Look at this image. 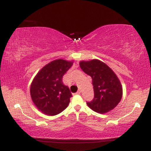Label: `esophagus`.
I'll return each instance as SVG.
<instances>
[{"instance_id": "34e87169", "label": "esophagus", "mask_w": 151, "mask_h": 151, "mask_svg": "<svg viewBox=\"0 0 151 151\" xmlns=\"http://www.w3.org/2000/svg\"><path fill=\"white\" fill-rule=\"evenodd\" d=\"M81 93V91H80V90H79V91H78L77 92H76V94H80Z\"/></svg>"}]
</instances>
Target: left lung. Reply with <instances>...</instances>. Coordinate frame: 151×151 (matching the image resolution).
Masks as SVG:
<instances>
[{
    "mask_svg": "<svg viewBox=\"0 0 151 151\" xmlns=\"http://www.w3.org/2000/svg\"><path fill=\"white\" fill-rule=\"evenodd\" d=\"M80 66L92 78L94 98L86 104L99 113H106L121 101L122 88L119 78L106 64L99 60L81 61Z\"/></svg>",
    "mask_w": 151,
    "mask_h": 151,
    "instance_id": "1",
    "label": "left lung"
}]
</instances>
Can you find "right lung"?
<instances>
[{
    "label": "right lung",
    "mask_w": 151,
    "mask_h": 151,
    "mask_svg": "<svg viewBox=\"0 0 151 151\" xmlns=\"http://www.w3.org/2000/svg\"><path fill=\"white\" fill-rule=\"evenodd\" d=\"M72 65L73 62L55 60L36 75L30 86V96L43 113L57 115L68 106L73 95L69 88L63 84V77Z\"/></svg>",
    "instance_id": "right-lung-1"
}]
</instances>
